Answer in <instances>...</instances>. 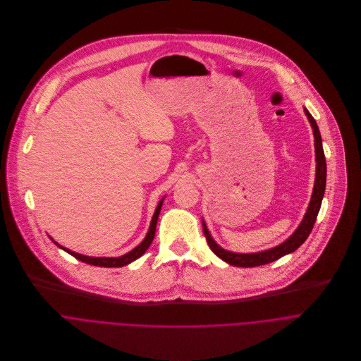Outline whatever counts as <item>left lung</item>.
Instances as JSON below:
<instances>
[{
    "mask_svg": "<svg viewBox=\"0 0 361 361\" xmlns=\"http://www.w3.org/2000/svg\"><path fill=\"white\" fill-rule=\"evenodd\" d=\"M307 119L313 128V135H314V151H316V180H314V188H313V195L307 207V212L305 214V218L302 221V224L299 225V228L296 229V232L287 239L286 242H283L281 245L269 249V250H263V252H257V253H233L229 250L222 249L218 243H216L204 222H203V233L206 236L207 245L210 247V250L221 257L222 260H225L226 263L232 264V266H239V267H255V266H262V264H267L271 263L286 255H289L292 252H295L296 249H299L306 239L309 238L314 222L317 219V214L322 206V200L324 196V190H326V175H327V168H326V158H324V151H323V145H322V136H320V130L319 126L314 121V118L310 115V112L307 109H305Z\"/></svg>",
    "mask_w": 361,
    "mask_h": 361,
    "instance_id": "obj_1",
    "label": "left lung"
}]
</instances>
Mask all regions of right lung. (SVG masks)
Masks as SVG:
<instances>
[{
	"instance_id": "right-lung-1",
	"label": "right lung",
	"mask_w": 361,
	"mask_h": 361,
	"mask_svg": "<svg viewBox=\"0 0 361 361\" xmlns=\"http://www.w3.org/2000/svg\"><path fill=\"white\" fill-rule=\"evenodd\" d=\"M162 203H164V199L159 202V204L157 206V210L154 213V218H152V222H151V226H149V231L147 233V238L143 239L140 242V245H137L133 250H130L129 253L123 255V256H119V257H91V256H84V255H80V253H75L72 252L63 246H59L56 242H54L55 245H58L62 250H65L66 253H69L71 256H74L75 259L84 262V263H88V264H92V266H99V267H122V266H126L129 264L130 262L136 260L137 257H140L143 253H145L148 250V247L151 246L154 238H155V231H157V224H158V218H159V213H161V207H162Z\"/></svg>"
}]
</instances>
